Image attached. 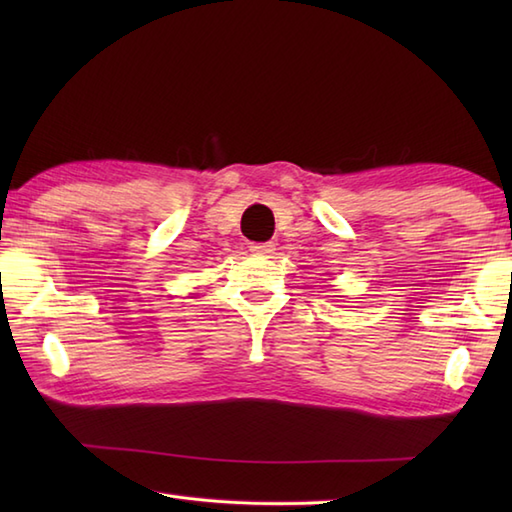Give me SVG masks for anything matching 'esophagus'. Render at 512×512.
Returning <instances> with one entry per match:
<instances>
[{
	"instance_id": "1",
	"label": "esophagus",
	"mask_w": 512,
	"mask_h": 512,
	"mask_svg": "<svg viewBox=\"0 0 512 512\" xmlns=\"http://www.w3.org/2000/svg\"><path fill=\"white\" fill-rule=\"evenodd\" d=\"M273 250H275V246L268 244V242H255V244H250V253H255V255L270 257V255H273Z\"/></svg>"
}]
</instances>
